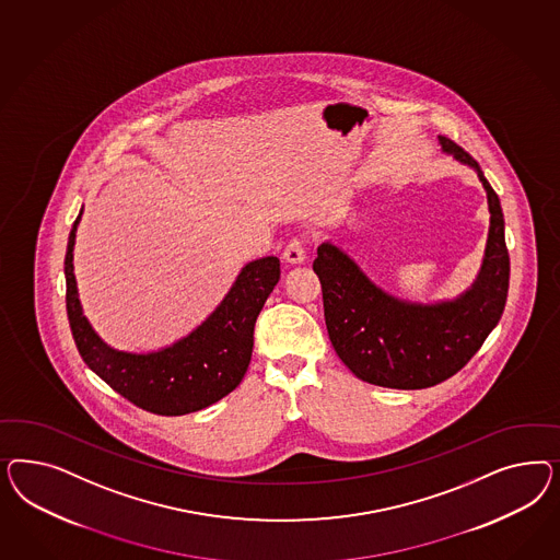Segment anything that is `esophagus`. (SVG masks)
Segmentation results:
<instances>
[{"mask_svg": "<svg viewBox=\"0 0 560 560\" xmlns=\"http://www.w3.org/2000/svg\"><path fill=\"white\" fill-rule=\"evenodd\" d=\"M305 246H307V237L305 236H295L293 240H289V244L283 250V260L291 262V265L304 262Z\"/></svg>", "mask_w": 560, "mask_h": 560, "instance_id": "1", "label": "esophagus"}]
</instances>
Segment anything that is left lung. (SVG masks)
I'll list each match as a JSON object with an SVG mask.
<instances>
[{
  "instance_id": "left-lung-1",
  "label": "left lung",
  "mask_w": 560,
  "mask_h": 560,
  "mask_svg": "<svg viewBox=\"0 0 560 560\" xmlns=\"http://www.w3.org/2000/svg\"><path fill=\"white\" fill-rule=\"evenodd\" d=\"M440 143L443 152L478 172L489 197V242L472 288L454 302L408 304L375 288L328 242L318 246L314 260L337 355L359 380L384 388L421 390L458 373L491 335L508 302L509 253L499 197L470 153L447 137Z\"/></svg>"
}]
</instances>
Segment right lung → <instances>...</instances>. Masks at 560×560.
I'll return each mask as SVG.
<instances>
[{
	"label": "right lung",
	"instance_id": "add662e5",
	"mask_svg": "<svg viewBox=\"0 0 560 560\" xmlns=\"http://www.w3.org/2000/svg\"><path fill=\"white\" fill-rule=\"evenodd\" d=\"M73 221L66 255V304L75 347L85 365L122 398L153 415L180 417L209 407L236 390L248 370L255 324L281 277L277 256L248 262L215 312L188 337L155 353H122L110 349L82 314L73 275Z\"/></svg>",
	"mask_w": 560,
	"mask_h": 560
}]
</instances>
